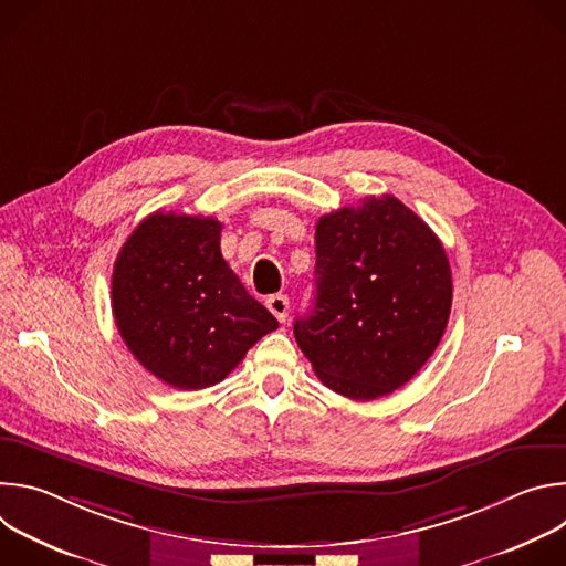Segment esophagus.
<instances>
[{
	"label": "esophagus",
	"instance_id": "esophagus-1",
	"mask_svg": "<svg viewBox=\"0 0 566 566\" xmlns=\"http://www.w3.org/2000/svg\"><path fill=\"white\" fill-rule=\"evenodd\" d=\"M266 306L277 317V322H286V315H289V297L286 295H282V293L271 295L266 300Z\"/></svg>",
	"mask_w": 566,
	"mask_h": 566
}]
</instances>
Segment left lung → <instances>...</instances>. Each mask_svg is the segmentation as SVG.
Segmentation results:
<instances>
[{"label":"left lung","mask_w":566,"mask_h":566,"mask_svg":"<svg viewBox=\"0 0 566 566\" xmlns=\"http://www.w3.org/2000/svg\"><path fill=\"white\" fill-rule=\"evenodd\" d=\"M315 304L293 334L317 378L352 400L406 385L434 354L452 306L448 255L391 195L315 226Z\"/></svg>","instance_id":"left-lung-1"}]
</instances>
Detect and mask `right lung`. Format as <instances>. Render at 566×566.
Returning a JSON list of instances; mask_svg holds the SVG:
<instances>
[{
    "label": "right lung",
    "mask_w": 566,
    "mask_h": 566,
    "mask_svg": "<svg viewBox=\"0 0 566 566\" xmlns=\"http://www.w3.org/2000/svg\"><path fill=\"white\" fill-rule=\"evenodd\" d=\"M221 223L201 214L154 212L123 244L112 275L120 338L158 380L203 389L223 380L277 319L221 249Z\"/></svg>",
    "instance_id": "obj_1"
}]
</instances>
